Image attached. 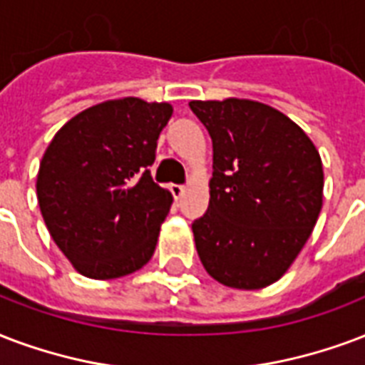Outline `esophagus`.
<instances>
[{"label": "esophagus", "instance_id": "esophagus-1", "mask_svg": "<svg viewBox=\"0 0 365 365\" xmlns=\"http://www.w3.org/2000/svg\"><path fill=\"white\" fill-rule=\"evenodd\" d=\"M170 191H172V195H174V199H182L183 193H185V187H183V185H176V183H174V185H170Z\"/></svg>", "mask_w": 365, "mask_h": 365}]
</instances>
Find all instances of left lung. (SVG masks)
Returning a JSON list of instances; mask_svg holds the SVG:
<instances>
[{"label":"left lung","mask_w":365,"mask_h":365,"mask_svg":"<svg viewBox=\"0 0 365 365\" xmlns=\"http://www.w3.org/2000/svg\"><path fill=\"white\" fill-rule=\"evenodd\" d=\"M212 139L207 212L191 224L202 266L233 289L277 282L310 237L322 158L291 118L249 99L191 101Z\"/></svg>","instance_id":"left-lung-1"}]
</instances>
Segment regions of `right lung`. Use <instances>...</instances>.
<instances>
[{"mask_svg": "<svg viewBox=\"0 0 365 365\" xmlns=\"http://www.w3.org/2000/svg\"><path fill=\"white\" fill-rule=\"evenodd\" d=\"M168 103L138 97L99 103L55 133L38 172L41 216L63 255L91 279L145 266L172 195L153 182Z\"/></svg>", "mask_w": 365, "mask_h": 365, "instance_id": "obj_1", "label": "right lung"}]
</instances>
